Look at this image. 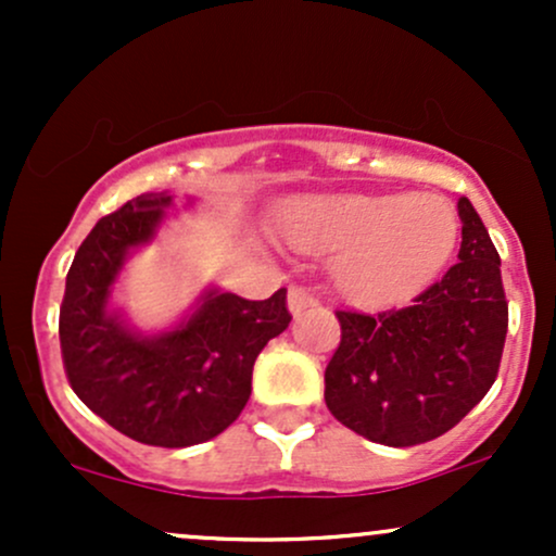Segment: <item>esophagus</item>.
<instances>
[{
	"label": "esophagus",
	"instance_id": "1",
	"mask_svg": "<svg viewBox=\"0 0 556 556\" xmlns=\"http://www.w3.org/2000/svg\"><path fill=\"white\" fill-rule=\"evenodd\" d=\"M287 303H290V311L292 314H303L305 308H311V305L318 303V298L314 295V292L308 290V287H290V298H287Z\"/></svg>",
	"mask_w": 556,
	"mask_h": 556
}]
</instances>
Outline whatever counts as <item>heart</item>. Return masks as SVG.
Masks as SVG:
<instances>
[{
    "label": "heart",
    "instance_id": "b5f03b06",
    "mask_svg": "<svg viewBox=\"0 0 556 556\" xmlns=\"http://www.w3.org/2000/svg\"><path fill=\"white\" fill-rule=\"evenodd\" d=\"M292 248L340 256L337 279L363 305H392L437 277L457 242L455 208L439 195H324L287 219Z\"/></svg>",
    "mask_w": 556,
    "mask_h": 556
}]
</instances>
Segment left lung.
<instances>
[{
	"mask_svg": "<svg viewBox=\"0 0 556 556\" xmlns=\"http://www.w3.org/2000/svg\"><path fill=\"white\" fill-rule=\"evenodd\" d=\"M457 264L381 314L337 311L342 340L324 371L331 416L387 446L442 437L486 397L507 337L500 253L468 198L457 201Z\"/></svg>",
	"mask_w": 556,
	"mask_h": 556,
	"instance_id": "1",
	"label": "left lung"
}]
</instances>
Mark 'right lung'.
Listing matches in <instances>:
<instances>
[{"label": "right lung", "instance_id": "1", "mask_svg": "<svg viewBox=\"0 0 556 556\" xmlns=\"http://www.w3.org/2000/svg\"><path fill=\"white\" fill-rule=\"evenodd\" d=\"M169 203L167 193H146L96 222L67 271L60 344L83 405L140 444L175 450L208 442L238 420L253 363L292 316L285 287L269 300L208 290L188 321L159 337L110 314L127 253L154 238Z\"/></svg>", "mask_w": 556, "mask_h": 556}]
</instances>
